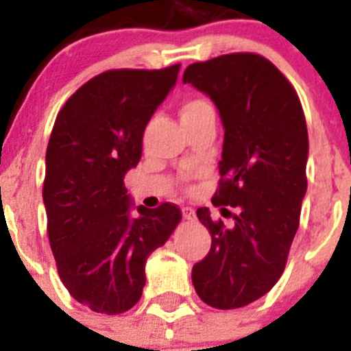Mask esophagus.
I'll return each instance as SVG.
<instances>
[{"mask_svg":"<svg viewBox=\"0 0 351 351\" xmlns=\"http://www.w3.org/2000/svg\"><path fill=\"white\" fill-rule=\"evenodd\" d=\"M197 213H195L193 207H182V218L184 219H195Z\"/></svg>","mask_w":351,"mask_h":351,"instance_id":"1","label":"esophagus"}]
</instances>
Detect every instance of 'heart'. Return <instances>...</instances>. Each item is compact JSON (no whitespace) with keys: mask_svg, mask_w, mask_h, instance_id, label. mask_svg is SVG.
I'll return each mask as SVG.
<instances>
[{"mask_svg":"<svg viewBox=\"0 0 351 351\" xmlns=\"http://www.w3.org/2000/svg\"><path fill=\"white\" fill-rule=\"evenodd\" d=\"M210 105L207 104L206 100H202V98H191V100H186L184 104L181 105V110H179V114H181V119L182 117H188V116H193V114L200 112V110H204V108H209Z\"/></svg>","mask_w":351,"mask_h":351,"instance_id":"heart-1","label":"heart"}]
</instances>
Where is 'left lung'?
I'll use <instances>...</instances> for the list:
<instances>
[{"label":"left lung","instance_id":"1","mask_svg":"<svg viewBox=\"0 0 351 351\" xmlns=\"http://www.w3.org/2000/svg\"><path fill=\"white\" fill-rule=\"evenodd\" d=\"M182 82L219 110L225 138L213 206L234 219L226 226L207 207L197 210L210 250L193 265L191 281L210 308H243L278 283L299 228L308 188L306 117L290 80L255 52L190 64Z\"/></svg>","mask_w":351,"mask_h":351}]
</instances>
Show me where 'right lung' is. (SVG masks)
<instances>
[{
  "instance_id": "right-lung-1",
  "label": "right lung",
  "mask_w": 351,
  "mask_h": 351,
  "mask_svg": "<svg viewBox=\"0 0 351 351\" xmlns=\"http://www.w3.org/2000/svg\"><path fill=\"white\" fill-rule=\"evenodd\" d=\"M179 68L107 70L82 84L56 117L43 179L49 243L70 295L96 313L121 315L141 300L145 260L182 218L170 202L141 206L132 218L125 188L145 126Z\"/></svg>"
}]
</instances>
